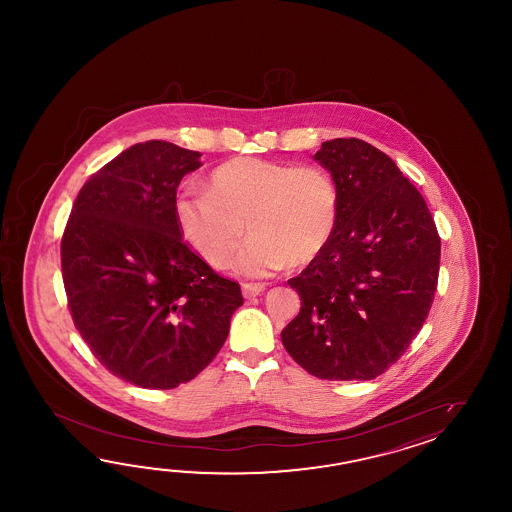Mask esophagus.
<instances>
[{
    "label": "esophagus",
    "instance_id": "1",
    "mask_svg": "<svg viewBox=\"0 0 512 512\" xmlns=\"http://www.w3.org/2000/svg\"><path fill=\"white\" fill-rule=\"evenodd\" d=\"M241 291H243L245 298H254V296H258V294L265 291V285L263 283H243Z\"/></svg>",
    "mask_w": 512,
    "mask_h": 512
}]
</instances>
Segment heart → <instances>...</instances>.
<instances>
[{
    "label": "heart",
    "mask_w": 512,
    "mask_h": 512,
    "mask_svg": "<svg viewBox=\"0 0 512 512\" xmlns=\"http://www.w3.org/2000/svg\"><path fill=\"white\" fill-rule=\"evenodd\" d=\"M175 221L186 243L223 267L245 238L252 241L234 267L265 276L289 263L304 267L333 240L340 196L331 174L316 164H283L238 157L208 175L205 192L175 197Z\"/></svg>",
    "instance_id": "obj_1"
}]
</instances>
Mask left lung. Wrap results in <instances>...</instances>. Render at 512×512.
<instances>
[{"label": "left lung", "mask_w": 512, "mask_h": 512, "mask_svg": "<svg viewBox=\"0 0 512 512\" xmlns=\"http://www.w3.org/2000/svg\"><path fill=\"white\" fill-rule=\"evenodd\" d=\"M315 159L340 196L335 236L289 285L302 307L283 348L326 381H371L401 359L434 302L441 240L392 159L360 139H333Z\"/></svg>", "instance_id": "obj_1"}]
</instances>
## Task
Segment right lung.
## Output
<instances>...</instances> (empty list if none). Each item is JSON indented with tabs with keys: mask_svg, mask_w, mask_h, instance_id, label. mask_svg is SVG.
<instances>
[{
	"mask_svg": "<svg viewBox=\"0 0 512 512\" xmlns=\"http://www.w3.org/2000/svg\"><path fill=\"white\" fill-rule=\"evenodd\" d=\"M201 153L172 142L131 146L91 175L62 236V278L75 327L122 381L170 390L218 355L240 283L212 271L175 221L177 186Z\"/></svg>",
	"mask_w": 512,
	"mask_h": 512,
	"instance_id": "right-lung-1",
	"label": "right lung"
}]
</instances>
